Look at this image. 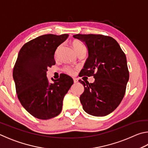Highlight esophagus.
<instances>
[{
  "instance_id": "34e87169",
  "label": "esophagus",
  "mask_w": 148,
  "mask_h": 148,
  "mask_svg": "<svg viewBox=\"0 0 148 148\" xmlns=\"http://www.w3.org/2000/svg\"><path fill=\"white\" fill-rule=\"evenodd\" d=\"M73 80H74V82L75 83H76L77 82H78V79H77V78H76V77H74Z\"/></svg>"
}]
</instances>
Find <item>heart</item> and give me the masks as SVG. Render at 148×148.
Here are the masks:
<instances>
[{"label": "heart", "instance_id": "obj_1", "mask_svg": "<svg viewBox=\"0 0 148 148\" xmlns=\"http://www.w3.org/2000/svg\"><path fill=\"white\" fill-rule=\"evenodd\" d=\"M72 47H73L74 50H75L76 53H79V52H81L82 50H87L86 49V47L85 46V45L82 42H81L79 40H74V41H72ZM60 47H58L57 49H56V55L57 54V53L58 52L59 49H60ZM75 69L76 68H74L73 66H67L66 67H65V71L68 73L69 74H74L75 72Z\"/></svg>", "mask_w": 148, "mask_h": 148}]
</instances>
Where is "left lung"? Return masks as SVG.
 I'll return each mask as SVG.
<instances>
[{
  "mask_svg": "<svg viewBox=\"0 0 148 148\" xmlns=\"http://www.w3.org/2000/svg\"><path fill=\"white\" fill-rule=\"evenodd\" d=\"M74 38L84 42L88 57L79 76H92L95 82H79L84 87L79 100L87 113L104 116L119 106L129 80L125 53L116 40L103 35L77 34Z\"/></svg>",
  "mask_w": 148,
  "mask_h": 148,
  "instance_id": "8db88e82",
  "label": "left lung"
}]
</instances>
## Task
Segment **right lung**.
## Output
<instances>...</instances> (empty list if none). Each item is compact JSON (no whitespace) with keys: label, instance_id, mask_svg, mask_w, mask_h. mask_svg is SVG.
I'll list each match as a JSON object with an SVG mask.
<instances>
[{"label":"right lung","instance_id":"right-lung-1","mask_svg":"<svg viewBox=\"0 0 148 148\" xmlns=\"http://www.w3.org/2000/svg\"><path fill=\"white\" fill-rule=\"evenodd\" d=\"M69 37L68 34H47L26 42L21 48L13 71L18 100L32 116L48 120L62 110L64 96L73 84L71 77L61 74L50 83L48 67L54 65L55 52Z\"/></svg>","mask_w":148,"mask_h":148}]
</instances>
